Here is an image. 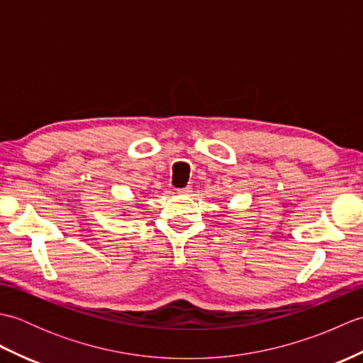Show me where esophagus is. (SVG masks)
Instances as JSON below:
<instances>
[{
	"label": "esophagus",
	"mask_w": 363,
	"mask_h": 363,
	"mask_svg": "<svg viewBox=\"0 0 363 363\" xmlns=\"http://www.w3.org/2000/svg\"><path fill=\"white\" fill-rule=\"evenodd\" d=\"M177 194H179V195H190L191 194V187L187 186V187H184V189H177Z\"/></svg>",
	"instance_id": "1"
}]
</instances>
